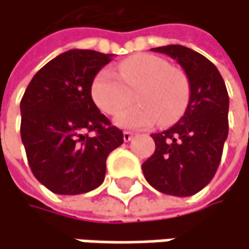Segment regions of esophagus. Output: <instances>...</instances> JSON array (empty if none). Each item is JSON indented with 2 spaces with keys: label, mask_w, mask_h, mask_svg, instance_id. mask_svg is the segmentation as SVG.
Listing matches in <instances>:
<instances>
[{
  "label": "esophagus",
  "mask_w": 249,
  "mask_h": 249,
  "mask_svg": "<svg viewBox=\"0 0 249 249\" xmlns=\"http://www.w3.org/2000/svg\"><path fill=\"white\" fill-rule=\"evenodd\" d=\"M134 137V133L131 131H124V142H131Z\"/></svg>",
  "instance_id": "1"
}]
</instances>
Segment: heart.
Here are the masks:
<instances>
[{"instance_id":"heart-1","label":"heart","mask_w":249,"mask_h":249,"mask_svg":"<svg viewBox=\"0 0 249 249\" xmlns=\"http://www.w3.org/2000/svg\"><path fill=\"white\" fill-rule=\"evenodd\" d=\"M133 90L137 103L116 116L119 127L144 128L158 121L160 125H169L187 106L190 83L181 70L153 53L127 58L116 67V72L105 68L91 83V97L107 115H115L125 106Z\"/></svg>"}]
</instances>
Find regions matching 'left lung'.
<instances>
[{
	"instance_id": "8db88e82",
	"label": "left lung",
	"mask_w": 249,
	"mask_h": 249,
	"mask_svg": "<svg viewBox=\"0 0 249 249\" xmlns=\"http://www.w3.org/2000/svg\"><path fill=\"white\" fill-rule=\"evenodd\" d=\"M152 51L169 55L184 68L190 100L174 127L152 134L156 150L143 163V174L158 191L190 197L201 191L219 168L229 131L228 90L216 65L201 53L181 45Z\"/></svg>"
}]
</instances>
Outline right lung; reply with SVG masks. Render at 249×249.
<instances>
[{
  "label": "right lung",
  "instance_id": "1",
  "mask_svg": "<svg viewBox=\"0 0 249 249\" xmlns=\"http://www.w3.org/2000/svg\"><path fill=\"white\" fill-rule=\"evenodd\" d=\"M112 53L67 51L43 65L20 102V134L35 178L62 196L97 188L107 155L124 143L91 99L96 74Z\"/></svg>",
  "mask_w": 249,
  "mask_h": 249
}]
</instances>
